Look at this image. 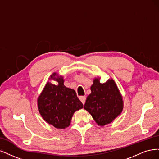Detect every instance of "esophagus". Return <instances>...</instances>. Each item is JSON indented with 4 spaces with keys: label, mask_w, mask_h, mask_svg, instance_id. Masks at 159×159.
<instances>
[{
    "label": "esophagus",
    "mask_w": 159,
    "mask_h": 159,
    "mask_svg": "<svg viewBox=\"0 0 159 159\" xmlns=\"http://www.w3.org/2000/svg\"><path fill=\"white\" fill-rule=\"evenodd\" d=\"M79 99L81 101L82 103L84 104L85 103V102H86V96H79Z\"/></svg>",
    "instance_id": "34e87169"
}]
</instances>
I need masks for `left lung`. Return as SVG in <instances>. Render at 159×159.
Returning a JSON list of instances; mask_svg holds the SVG:
<instances>
[{
	"mask_svg": "<svg viewBox=\"0 0 159 159\" xmlns=\"http://www.w3.org/2000/svg\"><path fill=\"white\" fill-rule=\"evenodd\" d=\"M91 94L87 96L84 108L100 125L110 124L123 110V100L113 79L100 83L98 79L90 87Z\"/></svg>",
	"mask_w": 159,
	"mask_h": 159,
	"instance_id": "8db88e82",
	"label": "left lung"
}]
</instances>
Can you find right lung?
Segmentation results:
<instances>
[{"label":"right lung","instance_id":"add662e5","mask_svg":"<svg viewBox=\"0 0 159 159\" xmlns=\"http://www.w3.org/2000/svg\"><path fill=\"white\" fill-rule=\"evenodd\" d=\"M56 73L51 76L58 84L51 83L45 85L38 99V110L43 118L56 128L65 129L70 125L75 111L83 107L73 89L64 86L63 77H55Z\"/></svg>","mask_w":159,"mask_h":159}]
</instances>
